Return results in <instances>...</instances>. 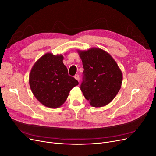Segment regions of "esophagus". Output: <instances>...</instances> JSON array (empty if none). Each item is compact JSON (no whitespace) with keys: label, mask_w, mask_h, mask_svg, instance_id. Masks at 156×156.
Segmentation results:
<instances>
[{"label":"esophagus","mask_w":156,"mask_h":156,"mask_svg":"<svg viewBox=\"0 0 156 156\" xmlns=\"http://www.w3.org/2000/svg\"><path fill=\"white\" fill-rule=\"evenodd\" d=\"M75 79H76L78 81H79V80H80V77H79V75H78V74H77V75H75V77H74Z\"/></svg>","instance_id":"34e87169"}]
</instances>
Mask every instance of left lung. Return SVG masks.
Returning a JSON list of instances; mask_svg holds the SVG:
<instances>
[{"instance_id":"1","label":"left lung","mask_w":156,"mask_h":156,"mask_svg":"<svg viewBox=\"0 0 156 156\" xmlns=\"http://www.w3.org/2000/svg\"><path fill=\"white\" fill-rule=\"evenodd\" d=\"M78 52L84 68L81 90L84 98L94 107L107 105L121 88L120 68L112 56L101 49Z\"/></svg>"}]
</instances>
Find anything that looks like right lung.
<instances>
[{"mask_svg": "<svg viewBox=\"0 0 156 156\" xmlns=\"http://www.w3.org/2000/svg\"><path fill=\"white\" fill-rule=\"evenodd\" d=\"M62 55L47 53L33 66L29 75L31 90L44 105L58 108L66 100L79 82L68 75Z\"/></svg>", "mask_w": 156, "mask_h": 156, "instance_id": "add662e5", "label": "right lung"}]
</instances>
